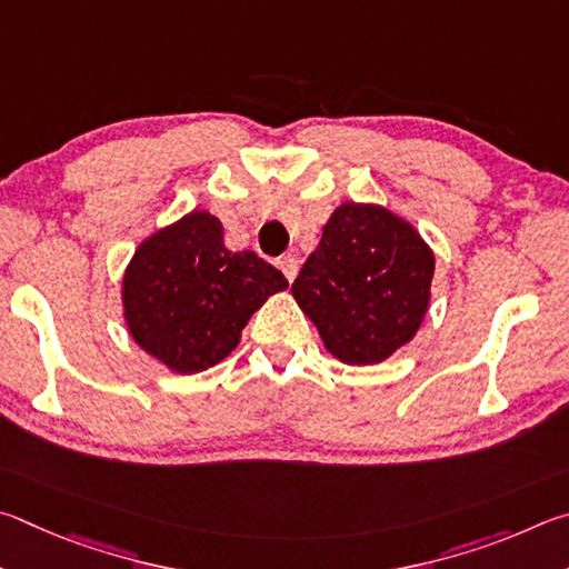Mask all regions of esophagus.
Wrapping results in <instances>:
<instances>
[{"mask_svg":"<svg viewBox=\"0 0 569 569\" xmlns=\"http://www.w3.org/2000/svg\"><path fill=\"white\" fill-rule=\"evenodd\" d=\"M277 267L282 269V274L287 277V282H295L297 272H300V264H297V259L292 254H282L277 259Z\"/></svg>","mask_w":569,"mask_h":569,"instance_id":"1","label":"esophagus"}]
</instances>
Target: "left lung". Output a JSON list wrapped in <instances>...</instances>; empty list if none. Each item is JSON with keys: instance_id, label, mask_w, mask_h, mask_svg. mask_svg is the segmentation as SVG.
Masks as SVG:
<instances>
[{"instance_id": "8db88e82", "label": "left lung", "mask_w": 569, "mask_h": 569, "mask_svg": "<svg viewBox=\"0 0 569 569\" xmlns=\"http://www.w3.org/2000/svg\"><path fill=\"white\" fill-rule=\"evenodd\" d=\"M435 254L392 212L342 204L295 279L292 295L322 342L347 365H375L420 330Z\"/></svg>"}]
</instances>
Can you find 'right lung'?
Masks as SVG:
<instances>
[{
	"label": "right lung",
	"instance_id": "1",
	"mask_svg": "<svg viewBox=\"0 0 569 569\" xmlns=\"http://www.w3.org/2000/svg\"><path fill=\"white\" fill-rule=\"evenodd\" d=\"M284 274L254 252H229L222 222L189 212L144 239L127 267V327L169 370L194 375L222 362Z\"/></svg>",
	"mask_w": 569,
	"mask_h": 569
}]
</instances>
